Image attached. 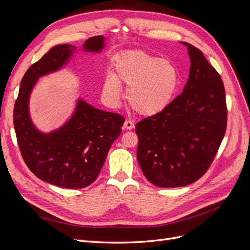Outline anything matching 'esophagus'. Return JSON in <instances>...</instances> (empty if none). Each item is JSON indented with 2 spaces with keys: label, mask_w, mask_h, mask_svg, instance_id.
<instances>
[{
  "label": "esophagus",
  "mask_w": 250,
  "mask_h": 250,
  "mask_svg": "<svg viewBox=\"0 0 250 250\" xmlns=\"http://www.w3.org/2000/svg\"><path fill=\"white\" fill-rule=\"evenodd\" d=\"M124 127L126 128V129H132V128H134V123L131 120H126L124 123Z\"/></svg>",
  "instance_id": "esophagus-1"
}]
</instances>
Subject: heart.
<instances>
[{"label":"heart","instance_id":"b5f03b06","mask_svg":"<svg viewBox=\"0 0 250 250\" xmlns=\"http://www.w3.org/2000/svg\"><path fill=\"white\" fill-rule=\"evenodd\" d=\"M115 74L104 81V92L111 102L121 96L120 83L127 87L130 106L141 115L151 116L164 110L175 96L180 76L176 65L144 51H129L119 56Z\"/></svg>","mask_w":250,"mask_h":250}]
</instances>
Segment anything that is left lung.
Instances as JSON below:
<instances>
[{
    "label": "left lung",
    "mask_w": 250,
    "mask_h": 250,
    "mask_svg": "<svg viewBox=\"0 0 250 250\" xmlns=\"http://www.w3.org/2000/svg\"><path fill=\"white\" fill-rule=\"evenodd\" d=\"M184 43L191 67L183 93L164 110L135 126L139 165L150 183L160 188L185 187L202 177L214 161L228 124L220 75L198 48Z\"/></svg>",
    "instance_id": "obj_1"
}]
</instances>
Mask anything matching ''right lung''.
Here are the masks:
<instances>
[{
  "instance_id": "right-lung-1",
  "label": "right lung",
  "mask_w": 250,
  "mask_h": 250,
  "mask_svg": "<svg viewBox=\"0 0 250 250\" xmlns=\"http://www.w3.org/2000/svg\"><path fill=\"white\" fill-rule=\"evenodd\" d=\"M103 44V36H93L83 49L98 52ZM74 50L76 47L71 44H59L30 66L13 108L14 130L27 167L40 179L65 188H82L94 183L125 121L119 113L79 100L73 117L59 130L43 134L33 126L28 111L32 87L40 77L62 67Z\"/></svg>"
}]
</instances>
